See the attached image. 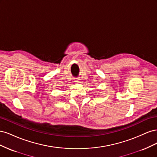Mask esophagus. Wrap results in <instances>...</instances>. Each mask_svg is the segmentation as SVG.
I'll return each mask as SVG.
<instances>
[{"mask_svg": "<svg viewBox=\"0 0 157 157\" xmlns=\"http://www.w3.org/2000/svg\"><path fill=\"white\" fill-rule=\"evenodd\" d=\"M75 82H77V83H78V82H79V80H76Z\"/></svg>", "mask_w": 157, "mask_h": 157, "instance_id": "obj_1", "label": "esophagus"}]
</instances>
